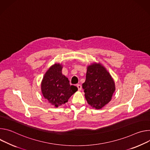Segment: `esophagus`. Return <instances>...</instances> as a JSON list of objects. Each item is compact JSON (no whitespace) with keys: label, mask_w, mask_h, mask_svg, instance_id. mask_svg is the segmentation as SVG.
Returning <instances> with one entry per match:
<instances>
[{"label":"esophagus","mask_w":150,"mask_h":150,"mask_svg":"<svg viewBox=\"0 0 150 150\" xmlns=\"http://www.w3.org/2000/svg\"><path fill=\"white\" fill-rule=\"evenodd\" d=\"M77 87L79 91H81V88H81V86L80 85H79V84L77 85Z\"/></svg>","instance_id":"34e87169"}]
</instances>
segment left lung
<instances>
[{
  "mask_svg": "<svg viewBox=\"0 0 150 150\" xmlns=\"http://www.w3.org/2000/svg\"><path fill=\"white\" fill-rule=\"evenodd\" d=\"M82 87L88 104L98 110L111 100L115 90L113 78L99 62H93L87 67L86 80Z\"/></svg>",
  "mask_w": 150,
  "mask_h": 150,
  "instance_id": "1",
  "label": "left lung"
}]
</instances>
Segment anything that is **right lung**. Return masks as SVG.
I'll list each match as a JSON object with an SVG mask.
<instances>
[{
  "instance_id": "1",
  "label": "right lung",
  "mask_w": 150,
  "mask_h": 150,
  "mask_svg": "<svg viewBox=\"0 0 150 150\" xmlns=\"http://www.w3.org/2000/svg\"><path fill=\"white\" fill-rule=\"evenodd\" d=\"M62 65L55 63L51 65L43 76L41 91L49 103L55 107L67 103L69 99L77 90L70 85L68 78L62 74Z\"/></svg>"
}]
</instances>
